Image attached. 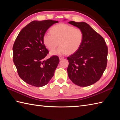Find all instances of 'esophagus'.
Instances as JSON below:
<instances>
[{"mask_svg":"<svg viewBox=\"0 0 120 120\" xmlns=\"http://www.w3.org/2000/svg\"><path fill=\"white\" fill-rule=\"evenodd\" d=\"M59 58L60 60H61L62 59H64V57H62V56H59Z\"/></svg>","mask_w":120,"mask_h":120,"instance_id":"obj_1","label":"esophagus"}]
</instances>
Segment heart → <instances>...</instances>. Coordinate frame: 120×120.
Instances as JSON below:
<instances>
[{
    "label": "heart",
    "instance_id": "1",
    "mask_svg": "<svg viewBox=\"0 0 120 120\" xmlns=\"http://www.w3.org/2000/svg\"><path fill=\"white\" fill-rule=\"evenodd\" d=\"M83 38V32L81 29L67 24H59L51 28L50 34H45L43 40L47 49L52 50L50 55L54 56L75 53L81 46ZM58 44L60 46L54 50Z\"/></svg>",
    "mask_w": 120,
    "mask_h": 120
}]
</instances>
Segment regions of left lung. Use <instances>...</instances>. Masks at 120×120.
Segmentation results:
<instances>
[{"mask_svg":"<svg viewBox=\"0 0 120 120\" xmlns=\"http://www.w3.org/2000/svg\"><path fill=\"white\" fill-rule=\"evenodd\" d=\"M68 23L82 30L83 42L77 52L67 58L68 77L75 85L87 86L97 82L105 71L108 47L103 38L85 22Z\"/></svg>","mask_w":120,"mask_h":120,"instance_id":"1","label":"left lung"}]
</instances>
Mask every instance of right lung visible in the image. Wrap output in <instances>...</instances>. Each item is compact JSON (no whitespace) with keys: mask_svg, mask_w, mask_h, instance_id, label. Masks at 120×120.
Listing matches in <instances>:
<instances>
[{"mask_svg":"<svg viewBox=\"0 0 120 120\" xmlns=\"http://www.w3.org/2000/svg\"><path fill=\"white\" fill-rule=\"evenodd\" d=\"M58 21H34L19 32L13 46V62L19 76L29 85L40 87L49 82L59 63L58 56L44 60L48 51L43 43L48 29Z\"/></svg>","mask_w":120,"mask_h":120,"instance_id":"1","label":"right lung"}]
</instances>
